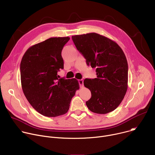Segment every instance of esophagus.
<instances>
[{
    "label": "esophagus",
    "instance_id": "34e87169",
    "mask_svg": "<svg viewBox=\"0 0 155 155\" xmlns=\"http://www.w3.org/2000/svg\"><path fill=\"white\" fill-rule=\"evenodd\" d=\"M78 83L80 87H83V80H78Z\"/></svg>",
    "mask_w": 155,
    "mask_h": 155
}]
</instances>
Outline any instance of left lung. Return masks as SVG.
<instances>
[{
	"label": "left lung",
	"instance_id": "8db88e82",
	"mask_svg": "<svg viewBox=\"0 0 155 155\" xmlns=\"http://www.w3.org/2000/svg\"><path fill=\"white\" fill-rule=\"evenodd\" d=\"M72 38L87 65L96 69L97 78H86L83 82L91 93V99L86 102L87 108L98 114L114 111L127 89L128 65L123 51L115 41L96 33Z\"/></svg>",
	"mask_w": 155,
	"mask_h": 155
}]
</instances>
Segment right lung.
Wrapping results in <instances>:
<instances>
[{"mask_svg":"<svg viewBox=\"0 0 155 155\" xmlns=\"http://www.w3.org/2000/svg\"><path fill=\"white\" fill-rule=\"evenodd\" d=\"M70 37H51L31 47L20 64L21 82L25 96L42 115L55 117L69 110L72 97L79 90L75 78H59L64 69L61 51Z\"/></svg>","mask_w":155,"mask_h":155,"instance_id":"add662e5","label":"right lung"}]
</instances>
